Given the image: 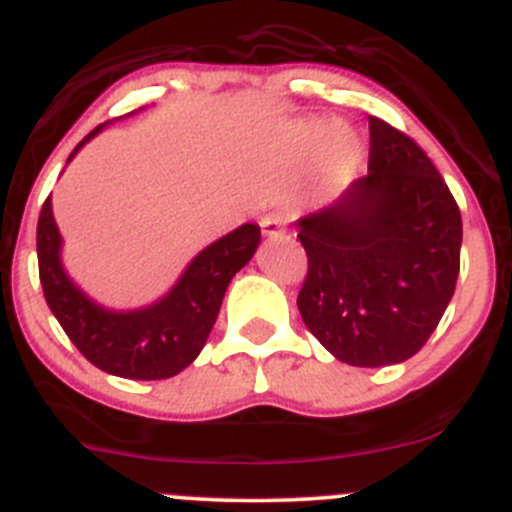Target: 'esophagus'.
<instances>
[{
	"instance_id": "1",
	"label": "esophagus",
	"mask_w": 512,
	"mask_h": 512,
	"mask_svg": "<svg viewBox=\"0 0 512 512\" xmlns=\"http://www.w3.org/2000/svg\"><path fill=\"white\" fill-rule=\"evenodd\" d=\"M290 222L292 217L287 212H270V215L262 217L260 227L265 235H280V232H285L290 227Z\"/></svg>"
}]
</instances>
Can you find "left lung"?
Segmentation results:
<instances>
[{"label": "left lung", "instance_id": "obj_1", "mask_svg": "<svg viewBox=\"0 0 512 512\" xmlns=\"http://www.w3.org/2000/svg\"><path fill=\"white\" fill-rule=\"evenodd\" d=\"M297 240L307 330L347 365L382 367L413 357L438 327L458 282L463 220L430 157L370 117L367 175L300 217Z\"/></svg>", "mask_w": 512, "mask_h": 512}]
</instances>
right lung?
Here are the masks:
<instances>
[{
  "label": "right lung",
  "instance_id": "right-lung-1",
  "mask_svg": "<svg viewBox=\"0 0 512 512\" xmlns=\"http://www.w3.org/2000/svg\"><path fill=\"white\" fill-rule=\"evenodd\" d=\"M94 127L69 155L92 140ZM260 245V227L242 225L212 242L182 272L180 282L155 305L132 312L104 310L89 300L64 272L59 260L52 202L44 200L37 222V260L44 300L79 352L99 370L127 380H165L185 370L210 337L222 297L232 277Z\"/></svg>",
  "mask_w": 512,
  "mask_h": 512
}]
</instances>
